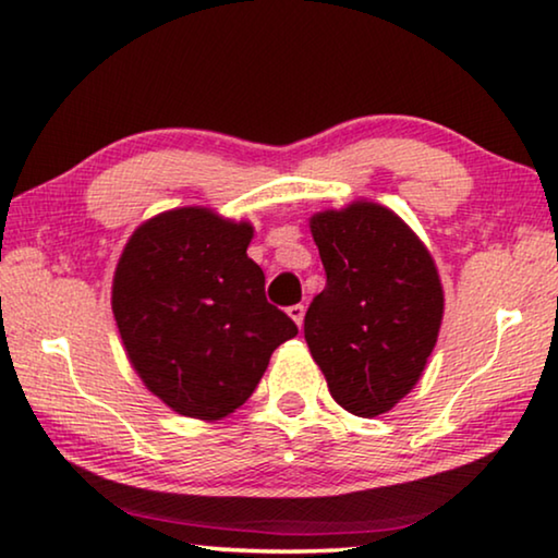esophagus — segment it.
I'll list each match as a JSON object with an SVG mask.
<instances>
[{"instance_id": "1", "label": "esophagus", "mask_w": 558, "mask_h": 558, "mask_svg": "<svg viewBox=\"0 0 558 558\" xmlns=\"http://www.w3.org/2000/svg\"><path fill=\"white\" fill-rule=\"evenodd\" d=\"M288 315H290V318H293L295 326L301 328V326H303V318H305V307H303L301 303H298V305H290V307H288Z\"/></svg>"}]
</instances>
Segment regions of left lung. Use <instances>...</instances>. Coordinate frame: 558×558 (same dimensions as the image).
<instances>
[{
  "label": "left lung",
  "mask_w": 558,
  "mask_h": 558,
  "mask_svg": "<svg viewBox=\"0 0 558 558\" xmlns=\"http://www.w3.org/2000/svg\"><path fill=\"white\" fill-rule=\"evenodd\" d=\"M326 288L303 332L330 396L376 418L418 384L444 323L436 260L409 222L373 199L311 215Z\"/></svg>",
  "instance_id": "8db88e82"
}]
</instances>
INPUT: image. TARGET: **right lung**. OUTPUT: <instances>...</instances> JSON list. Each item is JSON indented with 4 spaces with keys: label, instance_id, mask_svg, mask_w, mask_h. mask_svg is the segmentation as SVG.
<instances>
[{
    "label": "right lung",
    "instance_id": "obj_1",
    "mask_svg": "<svg viewBox=\"0 0 558 558\" xmlns=\"http://www.w3.org/2000/svg\"><path fill=\"white\" fill-rule=\"evenodd\" d=\"M251 220L187 205L140 222L114 268L112 313L140 380L174 413L220 421L260 384L295 323L265 301Z\"/></svg>",
    "mask_w": 558,
    "mask_h": 558
}]
</instances>
